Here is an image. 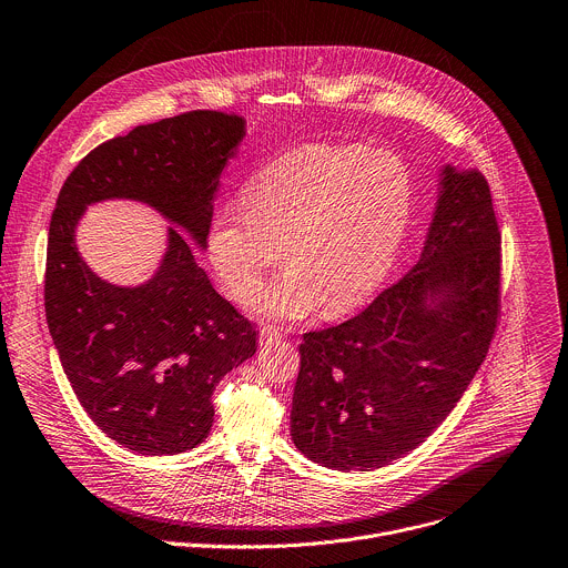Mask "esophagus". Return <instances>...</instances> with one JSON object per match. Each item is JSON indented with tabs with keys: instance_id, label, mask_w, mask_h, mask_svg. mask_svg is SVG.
Segmentation results:
<instances>
[{
	"instance_id": "obj_1",
	"label": "esophagus",
	"mask_w": 568,
	"mask_h": 568,
	"mask_svg": "<svg viewBox=\"0 0 568 568\" xmlns=\"http://www.w3.org/2000/svg\"><path fill=\"white\" fill-rule=\"evenodd\" d=\"M282 339V333L275 328V326H262L260 328V344L262 346H268V344H275Z\"/></svg>"
}]
</instances>
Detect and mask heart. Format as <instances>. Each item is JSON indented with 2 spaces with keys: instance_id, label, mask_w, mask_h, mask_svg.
<instances>
[{
  "instance_id": "1",
  "label": "heart",
  "mask_w": 568,
  "mask_h": 568,
  "mask_svg": "<svg viewBox=\"0 0 568 568\" xmlns=\"http://www.w3.org/2000/svg\"><path fill=\"white\" fill-rule=\"evenodd\" d=\"M413 213V175L388 151L306 144L266 162L244 202L217 209L209 253L226 291L246 302L271 266L286 268L253 300L273 320H302L324 302L357 306L388 275ZM283 251H278V244Z\"/></svg>"
}]
</instances>
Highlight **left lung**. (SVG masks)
<instances>
[{
    "mask_svg": "<svg viewBox=\"0 0 568 568\" xmlns=\"http://www.w3.org/2000/svg\"><path fill=\"white\" fill-rule=\"evenodd\" d=\"M419 262L355 317L304 333L291 435L313 462L373 470L455 408L495 337L501 235L481 173L446 166Z\"/></svg>",
    "mask_w": 568,
    "mask_h": 568,
    "instance_id": "8db88e82",
    "label": "left lung"
}]
</instances>
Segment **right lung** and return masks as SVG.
<instances>
[{
    "label": "right lung",
    "mask_w": 568,
    "mask_h": 568,
    "mask_svg": "<svg viewBox=\"0 0 568 568\" xmlns=\"http://www.w3.org/2000/svg\"><path fill=\"white\" fill-rule=\"evenodd\" d=\"M244 126L242 115L224 111L138 126L93 149L58 195L44 275L49 331L89 417L142 455L184 453L209 437L213 390L255 355V324L213 288L178 229H169L158 275L120 288L84 264L75 224L89 204L129 197L206 246L213 197Z\"/></svg>",
    "instance_id": "obj_1"
}]
</instances>
